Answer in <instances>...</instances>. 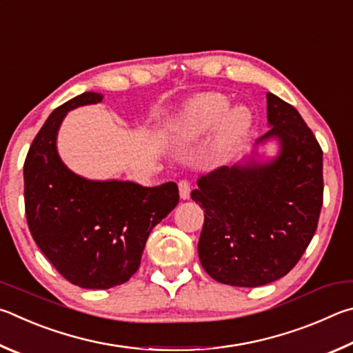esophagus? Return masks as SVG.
<instances>
[{
  "mask_svg": "<svg viewBox=\"0 0 353 353\" xmlns=\"http://www.w3.org/2000/svg\"><path fill=\"white\" fill-rule=\"evenodd\" d=\"M178 188H180L181 200H189V196H190V184L188 181H180V183H178Z\"/></svg>",
  "mask_w": 353,
  "mask_h": 353,
  "instance_id": "obj_1",
  "label": "esophagus"
}]
</instances>
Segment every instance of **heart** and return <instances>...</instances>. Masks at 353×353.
Returning <instances> with one entry per match:
<instances>
[{
    "label": "heart",
    "instance_id": "heart-1",
    "mask_svg": "<svg viewBox=\"0 0 353 353\" xmlns=\"http://www.w3.org/2000/svg\"><path fill=\"white\" fill-rule=\"evenodd\" d=\"M230 107V97L221 92L208 91L192 96L170 122V141L188 148L214 132L208 145V159L215 165L226 164L240 150L254 122L248 107Z\"/></svg>",
    "mask_w": 353,
    "mask_h": 353
}]
</instances>
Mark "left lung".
I'll list each match as a JSON object with an SVG mask.
<instances>
[{
  "label": "left lung",
  "mask_w": 353,
  "mask_h": 353,
  "mask_svg": "<svg viewBox=\"0 0 353 353\" xmlns=\"http://www.w3.org/2000/svg\"><path fill=\"white\" fill-rule=\"evenodd\" d=\"M270 130L246 158L201 176L192 200L205 209L199 257L232 287H261L292 270L323 208V150L299 111L267 92ZM276 143L273 157L264 147Z\"/></svg>",
  "instance_id": "1"
}]
</instances>
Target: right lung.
Listing matches in <instances>:
<instances>
[{
  "label": "right lung",
  "mask_w": 353,
  "mask_h": 353,
  "mask_svg": "<svg viewBox=\"0 0 353 353\" xmlns=\"http://www.w3.org/2000/svg\"><path fill=\"white\" fill-rule=\"evenodd\" d=\"M102 101L101 92L86 91L55 108L24 161V206L35 243L65 279L91 290L127 282L139 268L148 234L180 201L172 181L144 188L90 180L61 161L57 136L66 114Z\"/></svg>",
  "instance_id": "obj_1"
}]
</instances>
